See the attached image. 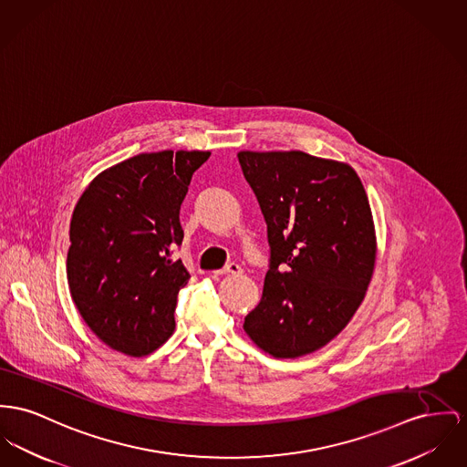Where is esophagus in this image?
Returning a JSON list of instances; mask_svg holds the SVG:
<instances>
[{
  "label": "esophagus",
  "instance_id": "esophagus-1",
  "mask_svg": "<svg viewBox=\"0 0 467 467\" xmlns=\"http://www.w3.org/2000/svg\"><path fill=\"white\" fill-rule=\"evenodd\" d=\"M241 273H243L241 265L235 264V262H230L228 265H224L223 269H219L214 275H216V276H223V275H241Z\"/></svg>",
  "mask_w": 467,
  "mask_h": 467
}]
</instances>
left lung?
I'll list each match as a JSON object with an SVG mask.
<instances>
[{
  "label": "left lung",
  "mask_w": 467,
  "mask_h": 467,
  "mask_svg": "<svg viewBox=\"0 0 467 467\" xmlns=\"http://www.w3.org/2000/svg\"><path fill=\"white\" fill-rule=\"evenodd\" d=\"M271 246V269L244 331L260 350L296 359L331 342L363 303L377 237L361 179L342 161L241 150Z\"/></svg>",
  "instance_id": "obj_1"
}]
</instances>
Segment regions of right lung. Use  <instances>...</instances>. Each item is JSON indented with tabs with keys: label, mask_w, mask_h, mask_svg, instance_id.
I'll return each mask as SVG.
<instances>
[{
	"label": "right lung",
	"mask_w": 467,
	"mask_h": 467,
	"mask_svg": "<svg viewBox=\"0 0 467 467\" xmlns=\"http://www.w3.org/2000/svg\"><path fill=\"white\" fill-rule=\"evenodd\" d=\"M203 150H161L100 171L70 219L67 280L95 337L130 358L154 352L175 329L177 296L191 278L171 248L182 244L181 205Z\"/></svg>",
	"instance_id": "1"
}]
</instances>
